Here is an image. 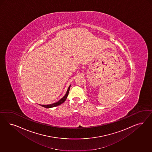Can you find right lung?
<instances>
[{"instance_id": "right-lung-1", "label": "right lung", "mask_w": 152, "mask_h": 152, "mask_svg": "<svg viewBox=\"0 0 152 152\" xmlns=\"http://www.w3.org/2000/svg\"><path fill=\"white\" fill-rule=\"evenodd\" d=\"M70 86H71V85L69 86V88H68V90H67V92H66V95H64V97L62 98V99H61L60 100L58 101V102H55V103H53V104H50V105H41V106L45 107H46V108H51V107H53L58 106V105H60L61 104H62V103H64V101H66V99H67V97L68 95H69V89H70Z\"/></svg>"}]
</instances>
